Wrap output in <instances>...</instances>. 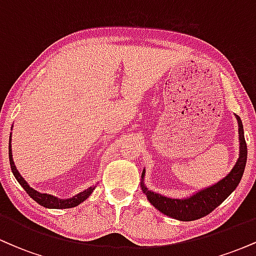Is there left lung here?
Masks as SVG:
<instances>
[{"mask_svg":"<svg viewBox=\"0 0 256 256\" xmlns=\"http://www.w3.org/2000/svg\"><path fill=\"white\" fill-rule=\"evenodd\" d=\"M238 122V132H240V158L237 160L236 165L231 170V172L224 179L218 182L212 186L207 189L201 190L195 195L190 196L189 198L177 200L168 198L165 196H161L158 194H154L144 186V184L140 183L143 192L149 200V202L164 213L165 216H171L173 219L182 220V222H192L202 218V216L210 214L212 210H216L220 204L228 198V195L237 188L240 182L243 172H244L246 164V143L244 140V131H243L242 120L238 116H236ZM144 172L142 173V178L144 177Z\"/></svg>","mask_w":256,"mask_h":256,"instance_id":"8db88e82","label":"left lung"}]
</instances>
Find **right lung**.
I'll return each instance as SVG.
<instances>
[{"instance_id": "add662e5", "label": "right lung", "mask_w": 256, "mask_h": 256, "mask_svg": "<svg viewBox=\"0 0 256 256\" xmlns=\"http://www.w3.org/2000/svg\"><path fill=\"white\" fill-rule=\"evenodd\" d=\"M10 168L12 172H13L14 177L16 178V180L19 182V184L22 185V188L25 189V192L28 194L31 198H34V201L37 202L38 204L43 206V207L46 208H55V210H66V208H72L78 206L79 204L85 201L89 196L91 195V192H94L95 188H89V189L84 190L83 192H79L78 195L73 196L72 198H67V200H58L56 198L52 195H46V194H40L34 190L30 185L28 184V182L25 180L24 178L22 177L19 172H18L16 165H14V161H13V155H12V146H10Z\"/></svg>"}]
</instances>
